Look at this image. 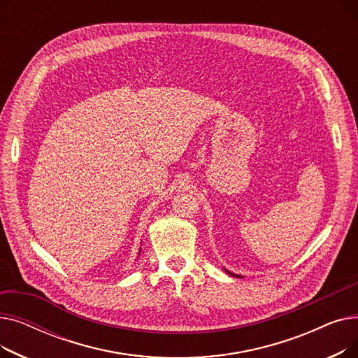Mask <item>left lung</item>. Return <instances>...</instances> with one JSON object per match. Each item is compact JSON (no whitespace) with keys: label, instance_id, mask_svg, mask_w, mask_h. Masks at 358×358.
I'll use <instances>...</instances> for the list:
<instances>
[{"label":"left lung","instance_id":"left-lung-1","mask_svg":"<svg viewBox=\"0 0 358 358\" xmlns=\"http://www.w3.org/2000/svg\"><path fill=\"white\" fill-rule=\"evenodd\" d=\"M224 271H227L229 275H232V277H238V278H242V275H239V274H234V273H231V271H228L227 268H224Z\"/></svg>","mask_w":358,"mask_h":358}]
</instances>
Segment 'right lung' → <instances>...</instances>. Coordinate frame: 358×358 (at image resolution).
Segmentation results:
<instances>
[{
    "label": "right lung",
    "instance_id": "1",
    "mask_svg": "<svg viewBox=\"0 0 358 358\" xmlns=\"http://www.w3.org/2000/svg\"><path fill=\"white\" fill-rule=\"evenodd\" d=\"M139 254H141V250H139Z\"/></svg>",
    "mask_w": 358,
    "mask_h": 358
}]
</instances>
